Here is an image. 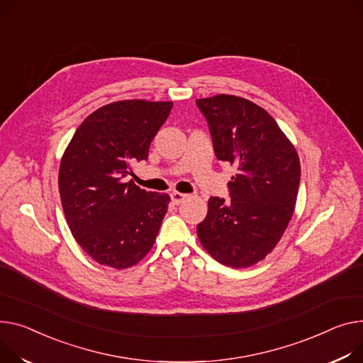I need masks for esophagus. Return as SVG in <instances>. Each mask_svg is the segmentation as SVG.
I'll return each mask as SVG.
<instances>
[{
	"label": "esophagus",
	"instance_id": "esophagus-1",
	"mask_svg": "<svg viewBox=\"0 0 363 363\" xmlns=\"http://www.w3.org/2000/svg\"><path fill=\"white\" fill-rule=\"evenodd\" d=\"M171 199H172V203L174 204H181V203H184L185 201V199H186V194H182V192H172L171 194Z\"/></svg>",
	"mask_w": 363,
	"mask_h": 363
}]
</instances>
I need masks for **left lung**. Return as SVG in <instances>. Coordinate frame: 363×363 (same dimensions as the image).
<instances>
[{
  "label": "left lung",
  "instance_id": "obj_1",
  "mask_svg": "<svg viewBox=\"0 0 363 363\" xmlns=\"http://www.w3.org/2000/svg\"><path fill=\"white\" fill-rule=\"evenodd\" d=\"M216 157L236 166L230 200L211 197L197 225L201 245L219 262L250 267L273 251L292 219L301 163L274 118L244 98L217 94L196 101Z\"/></svg>",
  "mask_w": 363,
  "mask_h": 363
}]
</instances>
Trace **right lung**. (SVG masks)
<instances>
[{
	"mask_svg": "<svg viewBox=\"0 0 363 363\" xmlns=\"http://www.w3.org/2000/svg\"><path fill=\"white\" fill-rule=\"evenodd\" d=\"M172 102L121 101L90 113L61 159L58 186L72 236L99 264L127 269L146 255L171 197L125 178L147 160Z\"/></svg>",
	"mask_w": 363,
	"mask_h": 363,
	"instance_id": "1",
	"label": "right lung"
}]
</instances>
